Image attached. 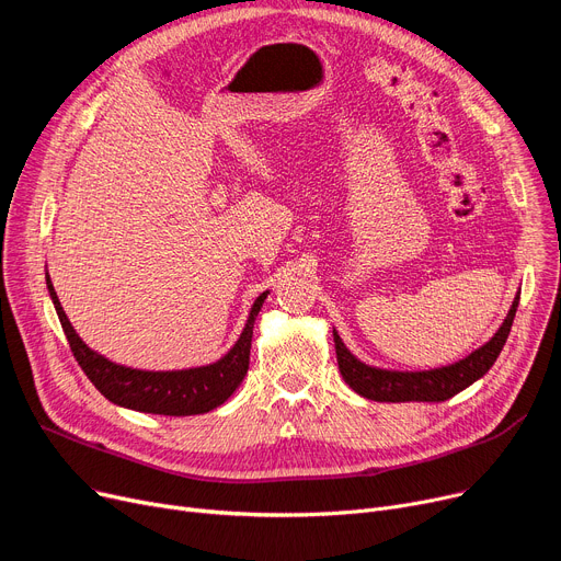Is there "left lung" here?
I'll return each mask as SVG.
<instances>
[{"instance_id": "left-lung-1", "label": "left lung", "mask_w": 561, "mask_h": 561, "mask_svg": "<svg viewBox=\"0 0 561 561\" xmlns=\"http://www.w3.org/2000/svg\"><path fill=\"white\" fill-rule=\"evenodd\" d=\"M520 293V290H518ZM518 293L512 302V309L503 325L497 332L476 352L468 357L430 370H389L368 366L357 359L341 341L339 332L334 330V347H336V362L339 370L345 379V385L357 391L359 396L375 400V402H444L459 391L468 389L473 381L484 377L489 368L495 364L500 350H503L512 322L518 307Z\"/></svg>"}]
</instances>
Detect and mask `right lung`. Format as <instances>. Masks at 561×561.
<instances>
[{
	"mask_svg": "<svg viewBox=\"0 0 561 561\" xmlns=\"http://www.w3.org/2000/svg\"><path fill=\"white\" fill-rule=\"evenodd\" d=\"M49 298L54 302L56 316L61 320V328L68 336V343L75 352L81 370L93 381L95 389L117 407L142 411V414L159 416H195L206 414L220 407L236 389L241 387L243 377L250 366V347H252V330L254 320L268 298L271 290H263L254 300L245 328L229 350L218 362L184 368V370H140L106 359L93 347H88L81 336L75 332L72 322L68 320L61 302L54 290L49 273H45Z\"/></svg>",
	"mask_w": 561,
	"mask_h": 561,
	"instance_id": "right-lung-1",
	"label": "right lung"
}]
</instances>
